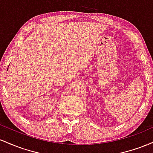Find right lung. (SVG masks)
<instances>
[{"mask_svg":"<svg viewBox=\"0 0 153 153\" xmlns=\"http://www.w3.org/2000/svg\"><path fill=\"white\" fill-rule=\"evenodd\" d=\"M7 71H8V70H7Z\"/></svg>","mask_w":153,"mask_h":153,"instance_id":"obj_1","label":"right lung"}]
</instances>
